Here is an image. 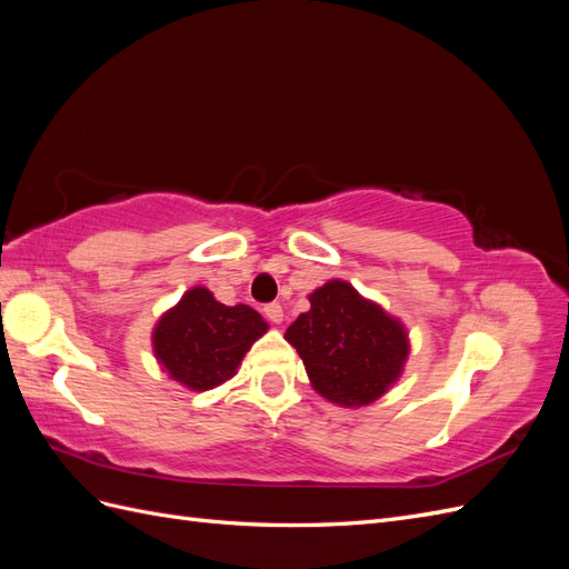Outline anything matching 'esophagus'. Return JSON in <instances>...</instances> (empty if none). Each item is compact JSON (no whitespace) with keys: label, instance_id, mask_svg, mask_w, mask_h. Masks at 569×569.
<instances>
[{"label":"esophagus","instance_id":"34e87169","mask_svg":"<svg viewBox=\"0 0 569 569\" xmlns=\"http://www.w3.org/2000/svg\"><path fill=\"white\" fill-rule=\"evenodd\" d=\"M263 313H266V318H268L270 322H274V325H280L282 318H284L280 303H268V306L263 308Z\"/></svg>","mask_w":569,"mask_h":569}]
</instances>
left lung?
Segmentation results:
<instances>
[{
	"instance_id": "left-lung-1",
	"label": "left lung",
	"mask_w": 569,
	"mask_h": 569,
	"mask_svg": "<svg viewBox=\"0 0 569 569\" xmlns=\"http://www.w3.org/2000/svg\"><path fill=\"white\" fill-rule=\"evenodd\" d=\"M308 301L311 311L287 327L284 339L301 356L313 389L347 408L380 399L403 372L406 327L343 280L318 287Z\"/></svg>"
}]
</instances>
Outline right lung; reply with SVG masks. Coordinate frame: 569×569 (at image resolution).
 I'll return each mask as SVG.
<instances>
[{"label":"right lung","instance_id":"add662e5","mask_svg":"<svg viewBox=\"0 0 569 569\" xmlns=\"http://www.w3.org/2000/svg\"><path fill=\"white\" fill-rule=\"evenodd\" d=\"M268 332L253 308L216 301L206 287H192L161 316L151 343L159 366L192 391L228 382L251 343Z\"/></svg>","mask_w":569,"mask_h":569}]
</instances>
